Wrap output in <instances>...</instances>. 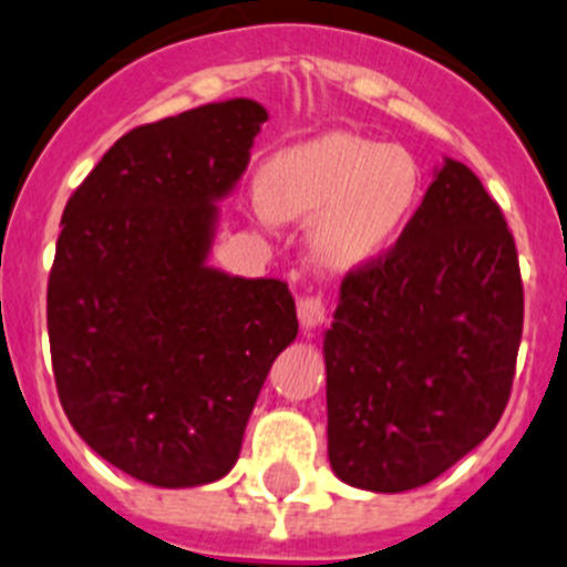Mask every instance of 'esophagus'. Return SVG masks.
<instances>
[{"instance_id": "esophagus-1", "label": "esophagus", "mask_w": 567, "mask_h": 567, "mask_svg": "<svg viewBox=\"0 0 567 567\" xmlns=\"http://www.w3.org/2000/svg\"><path fill=\"white\" fill-rule=\"evenodd\" d=\"M297 317H300V324L306 327V330H317L319 324L327 322L330 311H327L322 297H302V300L297 302Z\"/></svg>"}]
</instances>
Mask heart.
I'll return each mask as SVG.
<instances>
[{
    "label": "heart",
    "instance_id": "1",
    "mask_svg": "<svg viewBox=\"0 0 567 567\" xmlns=\"http://www.w3.org/2000/svg\"><path fill=\"white\" fill-rule=\"evenodd\" d=\"M417 194L420 168L406 150L358 133H324L267 161L254 209L270 226L311 218L313 259L349 272L399 240Z\"/></svg>",
    "mask_w": 567,
    "mask_h": 567
}]
</instances>
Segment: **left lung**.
Here are the masks:
<instances>
[{
	"mask_svg": "<svg viewBox=\"0 0 567 567\" xmlns=\"http://www.w3.org/2000/svg\"><path fill=\"white\" fill-rule=\"evenodd\" d=\"M522 322L502 209L472 168L445 157L395 248L338 291L324 330L332 472L399 494L475 451L511 395Z\"/></svg>",
	"mask_w": 567,
	"mask_h": 567,
	"instance_id": "left-lung-1",
	"label": "left lung"
}]
</instances>
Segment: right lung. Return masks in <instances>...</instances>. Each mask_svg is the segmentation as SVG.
Masks as SVG:
<instances>
[{"label":"right lung","instance_id":"obj_1","mask_svg":"<svg viewBox=\"0 0 567 567\" xmlns=\"http://www.w3.org/2000/svg\"><path fill=\"white\" fill-rule=\"evenodd\" d=\"M267 109L207 103L125 133L70 196L49 278L62 410L116 470L161 488L229 475L278 354L289 286L209 265Z\"/></svg>","mask_w":567,"mask_h":567}]
</instances>
